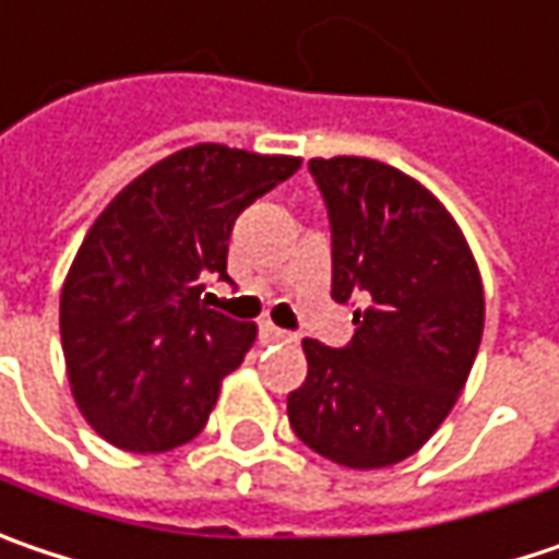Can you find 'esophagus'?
<instances>
[{"mask_svg":"<svg viewBox=\"0 0 559 559\" xmlns=\"http://www.w3.org/2000/svg\"><path fill=\"white\" fill-rule=\"evenodd\" d=\"M259 335H262V342H290L294 338L287 329H278L275 322H262L259 325Z\"/></svg>","mask_w":559,"mask_h":559,"instance_id":"obj_1","label":"esophagus"}]
</instances>
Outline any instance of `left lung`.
Here are the masks:
<instances>
[{"label": "left lung", "mask_w": 559, "mask_h": 559, "mask_svg": "<svg viewBox=\"0 0 559 559\" xmlns=\"http://www.w3.org/2000/svg\"><path fill=\"white\" fill-rule=\"evenodd\" d=\"M332 230V297L354 338H307L310 373L287 395L294 433L347 468L414 455L452 411L484 332L472 249L443 205L370 157H312Z\"/></svg>", "instance_id": "left-lung-1"}]
</instances>
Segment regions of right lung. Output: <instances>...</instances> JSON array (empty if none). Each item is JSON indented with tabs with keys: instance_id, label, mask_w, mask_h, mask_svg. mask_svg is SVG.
Returning a JSON list of instances; mask_svg holds the SVG:
<instances>
[{
	"instance_id": "add662e5",
	"label": "right lung",
	"mask_w": 559,
	"mask_h": 559,
	"mask_svg": "<svg viewBox=\"0 0 559 559\" xmlns=\"http://www.w3.org/2000/svg\"><path fill=\"white\" fill-rule=\"evenodd\" d=\"M297 157L224 145L177 151L132 180L94 221L59 304L69 382L87 424L129 452H167L202 433L221 379L255 325L209 310L227 275L234 221L294 177Z\"/></svg>"
}]
</instances>
